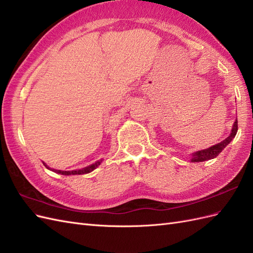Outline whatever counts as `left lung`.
<instances>
[{"mask_svg":"<svg viewBox=\"0 0 253 253\" xmlns=\"http://www.w3.org/2000/svg\"><path fill=\"white\" fill-rule=\"evenodd\" d=\"M236 132H237V119L234 121L230 135H229L226 139H224L221 142H218L215 145H212V147H210L208 149L194 152L192 154V159H191V162L202 163V162H206V160L215 158L219 154V153L223 151L229 143L231 142V140L236 135Z\"/></svg>","mask_w":253,"mask_h":253,"instance_id":"obj_1","label":"left lung"}]
</instances>
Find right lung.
Wrapping results in <instances>:
<instances>
[{"label":"right lung","instance_id":"right-lung-1","mask_svg":"<svg viewBox=\"0 0 253 253\" xmlns=\"http://www.w3.org/2000/svg\"><path fill=\"white\" fill-rule=\"evenodd\" d=\"M102 163V159L101 160H98V162H96L95 164L90 165V166H87L85 168H83V169H80V170H73V171H62V170H55V169H50V168L48 166H46V164L43 163V165L47 168V169L51 170L52 172L55 173H58V174H61V175H81V174H86V173H89L91 171H94L96 168L100 165Z\"/></svg>","mask_w":253,"mask_h":253}]
</instances>
